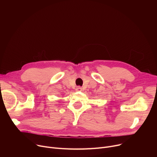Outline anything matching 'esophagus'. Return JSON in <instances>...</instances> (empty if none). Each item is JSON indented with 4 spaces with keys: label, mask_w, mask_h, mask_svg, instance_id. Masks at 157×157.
Masks as SVG:
<instances>
[{
    "label": "esophagus",
    "mask_w": 157,
    "mask_h": 157,
    "mask_svg": "<svg viewBox=\"0 0 157 157\" xmlns=\"http://www.w3.org/2000/svg\"><path fill=\"white\" fill-rule=\"evenodd\" d=\"M81 90H82V88L81 87V86H78L76 88V91H81Z\"/></svg>",
    "instance_id": "34e87169"
}]
</instances>
